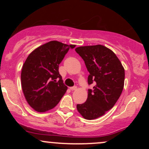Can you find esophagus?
<instances>
[{"label": "esophagus", "instance_id": "obj_1", "mask_svg": "<svg viewBox=\"0 0 149 149\" xmlns=\"http://www.w3.org/2000/svg\"><path fill=\"white\" fill-rule=\"evenodd\" d=\"M70 90H77V87L76 86H74V87H71V88H70Z\"/></svg>", "mask_w": 149, "mask_h": 149}]
</instances>
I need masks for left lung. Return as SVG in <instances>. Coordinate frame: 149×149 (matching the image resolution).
Instances as JSON below:
<instances>
[{"label": "left lung", "mask_w": 149, "mask_h": 149, "mask_svg": "<svg viewBox=\"0 0 149 149\" xmlns=\"http://www.w3.org/2000/svg\"><path fill=\"white\" fill-rule=\"evenodd\" d=\"M85 61L90 73L88 90L85 103L77 104V110L87 120L102 116L113 107L124 88L125 69L111 49L102 45L81 46L75 49Z\"/></svg>", "instance_id": "obj_1"}]
</instances>
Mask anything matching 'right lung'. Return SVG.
<instances>
[{
    "instance_id": "right-lung-1",
    "label": "right lung",
    "mask_w": 149,
    "mask_h": 149,
    "mask_svg": "<svg viewBox=\"0 0 149 149\" xmlns=\"http://www.w3.org/2000/svg\"><path fill=\"white\" fill-rule=\"evenodd\" d=\"M75 47L52 40L36 48L26 58L22 69V88L26 100L36 111L50 110L64 96L67 87L59 73V64Z\"/></svg>"
}]
</instances>
